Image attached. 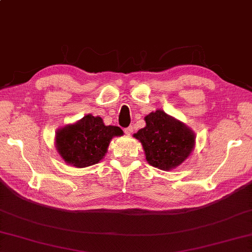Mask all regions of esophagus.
<instances>
[{"label": "esophagus", "instance_id": "34e87169", "mask_svg": "<svg viewBox=\"0 0 252 252\" xmlns=\"http://www.w3.org/2000/svg\"><path fill=\"white\" fill-rule=\"evenodd\" d=\"M125 134L126 135H128V136H130L131 134H132V131H134V129H132V127L131 126H129V127H127V128H125Z\"/></svg>", "mask_w": 252, "mask_h": 252}]
</instances>
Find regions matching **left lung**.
I'll list each match as a JSON object with an SVG mask.
<instances>
[{
	"mask_svg": "<svg viewBox=\"0 0 252 252\" xmlns=\"http://www.w3.org/2000/svg\"><path fill=\"white\" fill-rule=\"evenodd\" d=\"M145 122L146 126L134 137L142 145L150 165L170 171L189 158L196 138L191 128L162 110L149 113Z\"/></svg>",
	"mask_w": 252,
	"mask_h": 252,
	"instance_id": "8db88e82",
	"label": "left lung"
}]
</instances>
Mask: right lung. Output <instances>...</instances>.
Listing matches in <instances>:
<instances>
[{
  "label": "right lung",
  "instance_id": "add662e5",
  "mask_svg": "<svg viewBox=\"0 0 252 252\" xmlns=\"http://www.w3.org/2000/svg\"><path fill=\"white\" fill-rule=\"evenodd\" d=\"M123 135L120 127L106 126L99 116L88 114L73 124L59 128L55 146L65 163L85 168L98 163L105 157L111 140Z\"/></svg>",
  "mask_w": 252,
  "mask_h": 252
}]
</instances>
